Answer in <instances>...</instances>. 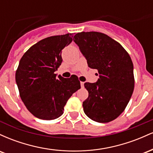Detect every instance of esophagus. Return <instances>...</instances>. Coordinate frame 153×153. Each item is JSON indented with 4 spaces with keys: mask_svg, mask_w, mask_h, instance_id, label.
<instances>
[{
    "mask_svg": "<svg viewBox=\"0 0 153 153\" xmlns=\"http://www.w3.org/2000/svg\"><path fill=\"white\" fill-rule=\"evenodd\" d=\"M80 85H81V88L84 87V82H80Z\"/></svg>",
    "mask_w": 153,
    "mask_h": 153,
    "instance_id": "esophagus-1",
    "label": "esophagus"
}]
</instances>
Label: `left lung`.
I'll use <instances>...</instances> for the list:
<instances>
[{"instance_id":"1","label":"left lung","mask_w":153,"mask_h":153,"mask_svg":"<svg viewBox=\"0 0 153 153\" xmlns=\"http://www.w3.org/2000/svg\"><path fill=\"white\" fill-rule=\"evenodd\" d=\"M73 41L85 57L88 67L98 71L96 82H85L88 97L82 102L88 117L99 123L117 119L125 109L134 87L130 56L110 36L96 31L78 33Z\"/></svg>"}]
</instances>
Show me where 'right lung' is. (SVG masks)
<instances>
[{
	"instance_id": "add662e5",
	"label": "right lung",
	"mask_w": 153,
	"mask_h": 153,
	"mask_svg": "<svg viewBox=\"0 0 153 153\" xmlns=\"http://www.w3.org/2000/svg\"><path fill=\"white\" fill-rule=\"evenodd\" d=\"M73 34L52 36L31 47L16 72L19 94L26 108L36 118L53 120L62 115L71 96L80 88L76 75L57 78L62 50L73 41Z\"/></svg>"
}]
</instances>
